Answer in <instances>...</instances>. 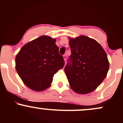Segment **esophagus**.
I'll return each mask as SVG.
<instances>
[{"label":"esophagus","instance_id":"obj_1","mask_svg":"<svg viewBox=\"0 0 123 123\" xmlns=\"http://www.w3.org/2000/svg\"><path fill=\"white\" fill-rule=\"evenodd\" d=\"M66 58H67V57H66V55H63V59H64L65 61V62H66Z\"/></svg>","mask_w":123,"mask_h":123}]
</instances>
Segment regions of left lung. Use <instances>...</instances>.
<instances>
[{
  "label": "left lung",
  "instance_id": "left-lung-1",
  "mask_svg": "<svg viewBox=\"0 0 123 123\" xmlns=\"http://www.w3.org/2000/svg\"><path fill=\"white\" fill-rule=\"evenodd\" d=\"M71 55L64 70L70 86L78 94H88L102 82L109 68L105 50L86 36L69 39Z\"/></svg>",
  "mask_w": 123,
  "mask_h": 123
}]
</instances>
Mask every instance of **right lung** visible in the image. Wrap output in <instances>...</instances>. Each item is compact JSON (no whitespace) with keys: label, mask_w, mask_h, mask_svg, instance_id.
Listing matches in <instances>:
<instances>
[{"label":"right lung","mask_w":123,"mask_h":123,"mask_svg":"<svg viewBox=\"0 0 123 123\" xmlns=\"http://www.w3.org/2000/svg\"><path fill=\"white\" fill-rule=\"evenodd\" d=\"M55 39L42 36L24 45L15 58V68L29 88L46 90L53 81L54 74L63 67L65 61L59 53Z\"/></svg>","instance_id":"1"}]
</instances>
